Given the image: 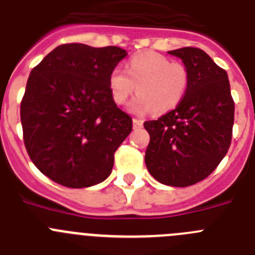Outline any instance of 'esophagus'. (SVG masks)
I'll return each instance as SVG.
<instances>
[{"label": "esophagus", "instance_id": "esophagus-1", "mask_svg": "<svg viewBox=\"0 0 255 255\" xmlns=\"http://www.w3.org/2000/svg\"><path fill=\"white\" fill-rule=\"evenodd\" d=\"M143 126V122H142L141 119H133V128L137 129V128H142Z\"/></svg>", "mask_w": 255, "mask_h": 255}]
</instances>
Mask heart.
I'll return each mask as SVG.
<instances>
[{
  "label": "heart",
  "mask_w": 255,
  "mask_h": 255,
  "mask_svg": "<svg viewBox=\"0 0 255 255\" xmlns=\"http://www.w3.org/2000/svg\"><path fill=\"white\" fill-rule=\"evenodd\" d=\"M137 98L129 104L134 114H146L152 109L160 116L173 111L184 99L189 85L187 68L173 63L156 52H142L130 58L127 71L114 67L109 76L112 98L118 105L125 104L136 91Z\"/></svg>",
  "instance_id": "obj_1"
}]
</instances>
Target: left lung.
Masks as SVG:
<instances>
[{
    "label": "left lung",
    "mask_w": 255,
    "mask_h": 255,
    "mask_svg": "<svg viewBox=\"0 0 255 255\" xmlns=\"http://www.w3.org/2000/svg\"><path fill=\"white\" fill-rule=\"evenodd\" d=\"M167 53L182 59L189 85L174 111L143 123L150 134L144 162L157 182L189 187L207 178L228 152L235 107L228 73L205 50L185 47Z\"/></svg>",
    "instance_id": "left-lung-1"
}]
</instances>
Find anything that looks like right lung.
<instances>
[{
    "mask_svg": "<svg viewBox=\"0 0 255 255\" xmlns=\"http://www.w3.org/2000/svg\"><path fill=\"white\" fill-rule=\"evenodd\" d=\"M126 56L119 47L62 44L31 70L20 107L25 147L53 182L86 188L111 175L114 152L132 130L109 88Z\"/></svg>",
    "mask_w": 255,
    "mask_h": 255,
    "instance_id": "add662e5",
    "label": "right lung"
}]
</instances>
